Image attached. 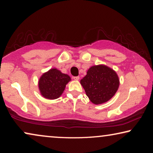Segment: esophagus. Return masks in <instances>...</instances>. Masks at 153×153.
<instances>
[{"label":"esophagus","instance_id":"1","mask_svg":"<svg viewBox=\"0 0 153 153\" xmlns=\"http://www.w3.org/2000/svg\"><path fill=\"white\" fill-rule=\"evenodd\" d=\"M74 79L75 80H79V76L74 77Z\"/></svg>","mask_w":153,"mask_h":153}]
</instances>
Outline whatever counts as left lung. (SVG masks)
<instances>
[{
    "mask_svg": "<svg viewBox=\"0 0 153 153\" xmlns=\"http://www.w3.org/2000/svg\"><path fill=\"white\" fill-rule=\"evenodd\" d=\"M80 84L90 101L94 105H100L108 101L115 94L120 79L113 69L105 65H98L88 69Z\"/></svg>",
    "mask_w": 153,
    "mask_h": 153,
    "instance_id": "obj_1",
    "label": "left lung"
}]
</instances>
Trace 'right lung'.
<instances>
[{
	"instance_id": "right-lung-1",
	"label": "right lung",
	"mask_w": 153,
	"mask_h": 153,
	"mask_svg": "<svg viewBox=\"0 0 153 153\" xmlns=\"http://www.w3.org/2000/svg\"><path fill=\"white\" fill-rule=\"evenodd\" d=\"M71 77L56 68L44 73L38 80L40 94L49 100L56 99L63 94Z\"/></svg>"
}]
</instances>
